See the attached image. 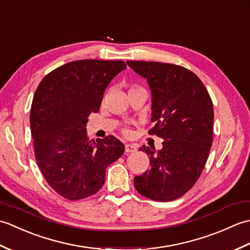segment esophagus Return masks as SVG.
<instances>
[{
	"label": "esophagus",
	"instance_id": "1",
	"mask_svg": "<svg viewBox=\"0 0 250 250\" xmlns=\"http://www.w3.org/2000/svg\"><path fill=\"white\" fill-rule=\"evenodd\" d=\"M125 150L126 153L135 152L136 151V147L134 145H132V144H128V145H125Z\"/></svg>",
	"mask_w": 250,
	"mask_h": 250
}]
</instances>
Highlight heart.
I'll return each mask as SVG.
<instances>
[{
  "instance_id": "1",
  "label": "heart",
  "mask_w": 250,
  "mask_h": 250,
  "mask_svg": "<svg viewBox=\"0 0 250 250\" xmlns=\"http://www.w3.org/2000/svg\"><path fill=\"white\" fill-rule=\"evenodd\" d=\"M125 134H129V131H128V130H125Z\"/></svg>"
}]
</instances>
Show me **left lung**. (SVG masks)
Here are the masks:
<instances>
[{
  "instance_id": "8db88e82",
  "label": "left lung",
  "mask_w": 250,
  "mask_h": 250,
  "mask_svg": "<svg viewBox=\"0 0 250 250\" xmlns=\"http://www.w3.org/2000/svg\"><path fill=\"white\" fill-rule=\"evenodd\" d=\"M151 91L148 132L163 139L162 148L143 145L150 167L134 177L135 189L148 199L167 202L184 195L203 171L213 143V102L194 73L161 62L126 61Z\"/></svg>"
}]
</instances>
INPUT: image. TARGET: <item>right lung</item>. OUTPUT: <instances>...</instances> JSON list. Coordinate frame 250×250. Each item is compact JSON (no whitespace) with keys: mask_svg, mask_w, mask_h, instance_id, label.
I'll return each mask as SVG.
<instances>
[{"mask_svg":"<svg viewBox=\"0 0 250 250\" xmlns=\"http://www.w3.org/2000/svg\"><path fill=\"white\" fill-rule=\"evenodd\" d=\"M125 68L120 60L72 61L47 74L36 89L30 111L35 159L63 198L97 193L106 168L124 155L125 145L113 135L89 141L86 125L111 79Z\"/></svg>","mask_w":250,"mask_h":250,"instance_id":"1","label":"right lung"}]
</instances>
